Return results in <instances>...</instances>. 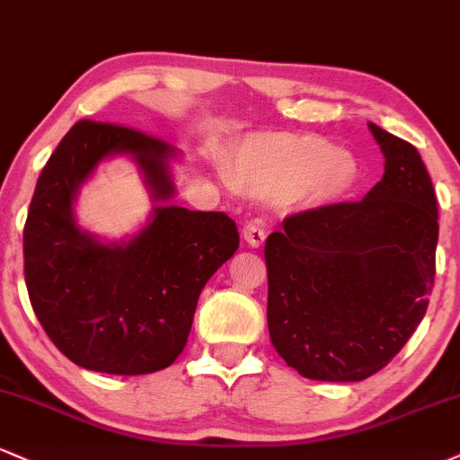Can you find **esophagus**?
Listing matches in <instances>:
<instances>
[{
    "label": "esophagus",
    "mask_w": 460,
    "mask_h": 460,
    "mask_svg": "<svg viewBox=\"0 0 460 460\" xmlns=\"http://www.w3.org/2000/svg\"><path fill=\"white\" fill-rule=\"evenodd\" d=\"M242 235H244L246 244L252 246V248H259L265 242V229L257 223L244 225V229H242Z\"/></svg>",
    "instance_id": "esophagus-1"
}]
</instances>
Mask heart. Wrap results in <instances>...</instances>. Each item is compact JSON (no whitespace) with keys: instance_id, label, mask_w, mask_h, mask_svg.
Wrapping results in <instances>:
<instances>
[{"instance_id":"obj_1","label":"heart","mask_w":460,"mask_h":460,"mask_svg":"<svg viewBox=\"0 0 460 460\" xmlns=\"http://www.w3.org/2000/svg\"><path fill=\"white\" fill-rule=\"evenodd\" d=\"M359 167L317 135H259L235 154V180L246 190L283 199L302 192L313 201H334L356 186Z\"/></svg>"}]
</instances>
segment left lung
<instances>
[{
  "label": "left lung",
  "instance_id": "left-lung-1",
  "mask_svg": "<svg viewBox=\"0 0 460 460\" xmlns=\"http://www.w3.org/2000/svg\"><path fill=\"white\" fill-rule=\"evenodd\" d=\"M385 173L362 201L291 214L265 242L268 330L287 367L362 381L405 347L429 308L439 235L418 149L368 124Z\"/></svg>",
  "mask_w": 460,
  "mask_h": 460
}]
</instances>
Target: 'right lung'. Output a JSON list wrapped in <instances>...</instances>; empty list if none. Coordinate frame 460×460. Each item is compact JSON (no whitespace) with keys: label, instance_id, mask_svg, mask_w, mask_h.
I'll list each match as a JSON object with an SVG mask.
<instances>
[{"label":"right lung","instance_id":"right-lung-1","mask_svg":"<svg viewBox=\"0 0 460 460\" xmlns=\"http://www.w3.org/2000/svg\"><path fill=\"white\" fill-rule=\"evenodd\" d=\"M111 154L139 163L154 199L173 195L169 143L111 121L81 119L44 164L23 229L25 285L53 345L109 375L167 368L186 347L199 293L240 246L225 212L163 206L124 246H104L72 218L81 181Z\"/></svg>","mask_w":460,"mask_h":460}]
</instances>
